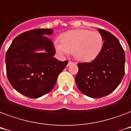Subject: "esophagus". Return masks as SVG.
Wrapping results in <instances>:
<instances>
[{
  "label": "esophagus",
  "instance_id": "esophagus-1",
  "mask_svg": "<svg viewBox=\"0 0 131 131\" xmlns=\"http://www.w3.org/2000/svg\"><path fill=\"white\" fill-rule=\"evenodd\" d=\"M75 64V62H72V61H69L67 65L70 66V65H71V64Z\"/></svg>",
  "mask_w": 131,
  "mask_h": 131
}]
</instances>
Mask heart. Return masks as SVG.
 I'll use <instances>...</instances> for the list:
<instances>
[{"instance_id":"heart-1","label":"heart","mask_w":131,"mask_h":131,"mask_svg":"<svg viewBox=\"0 0 131 131\" xmlns=\"http://www.w3.org/2000/svg\"><path fill=\"white\" fill-rule=\"evenodd\" d=\"M101 34L87 29L69 30L60 36V41H54V49L60 55L73 52L75 58L80 61L88 62L97 58L103 47Z\"/></svg>"}]
</instances>
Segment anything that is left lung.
<instances>
[{
	"instance_id": "1",
	"label": "left lung",
	"mask_w": 131,
	"mask_h": 131,
	"mask_svg": "<svg viewBox=\"0 0 131 131\" xmlns=\"http://www.w3.org/2000/svg\"><path fill=\"white\" fill-rule=\"evenodd\" d=\"M104 44L100 54L90 62L78 63L76 85L85 95L103 97L115 90L124 78L125 53L117 38L98 28Z\"/></svg>"
}]
</instances>
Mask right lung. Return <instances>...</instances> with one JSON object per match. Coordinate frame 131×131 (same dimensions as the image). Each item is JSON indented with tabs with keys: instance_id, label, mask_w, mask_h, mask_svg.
<instances>
[{
	"instance_id": "obj_1",
	"label": "right lung",
	"mask_w": 131,
	"mask_h": 131,
	"mask_svg": "<svg viewBox=\"0 0 131 131\" xmlns=\"http://www.w3.org/2000/svg\"><path fill=\"white\" fill-rule=\"evenodd\" d=\"M53 30L38 28L13 39L5 56L7 78L15 90L30 98L41 97L51 91L58 76L68 64L53 57V43L45 35ZM44 49V52L36 51Z\"/></svg>"
}]
</instances>
